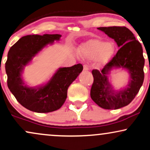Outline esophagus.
Instances as JSON below:
<instances>
[{"instance_id":"1","label":"esophagus","mask_w":150,"mask_h":150,"mask_svg":"<svg viewBox=\"0 0 150 150\" xmlns=\"http://www.w3.org/2000/svg\"><path fill=\"white\" fill-rule=\"evenodd\" d=\"M83 69H84V71H88V66L86 65V64H84V66H83Z\"/></svg>"}]
</instances>
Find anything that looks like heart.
Wrapping results in <instances>:
<instances>
[{
    "label": "heart",
    "mask_w": 150,
    "mask_h": 150,
    "mask_svg": "<svg viewBox=\"0 0 150 150\" xmlns=\"http://www.w3.org/2000/svg\"><path fill=\"white\" fill-rule=\"evenodd\" d=\"M78 52L81 57L93 59L98 66L107 64L113 58L115 46L113 42H107L100 39H91L82 43L79 47Z\"/></svg>",
    "instance_id": "obj_1"
}]
</instances>
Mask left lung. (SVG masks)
I'll list each match as a JSON object with an SVG mask.
<instances>
[{
    "label": "left lung",
    "mask_w": 150,
    "mask_h": 150,
    "mask_svg": "<svg viewBox=\"0 0 150 150\" xmlns=\"http://www.w3.org/2000/svg\"><path fill=\"white\" fill-rule=\"evenodd\" d=\"M98 29L114 39L120 49L101 71H92L93 83L91 98L105 109H120L134 99L143 85L145 64L143 48L134 34L126 27H100ZM120 67L128 71L130 80L125 88L115 91L108 80V75L112 69Z\"/></svg>",
    "instance_id": "1"
}]
</instances>
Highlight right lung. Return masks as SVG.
I'll return each instance as SVG.
<instances>
[{
	"mask_svg": "<svg viewBox=\"0 0 150 150\" xmlns=\"http://www.w3.org/2000/svg\"><path fill=\"white\" fill-rule=\"evenodd\" d=\"M62 35H27L21 38L9 49L5 63L7 86L23 107L37 113H48L61 108L67 98L68 88L82 71L78 64L59 68L46 84L30 87L25 84L22 73L40 51L59 41Z\"/></svg>",
	"mask_w": 150,
	"mask_h": 150,
	"instance_id": "right-lung-1",
	"label": "right lung"
}]
</instances>
